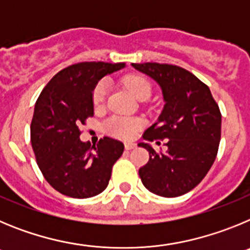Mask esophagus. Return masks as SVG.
Instances as JSON below:
<instances>
[{"instance_id": "34e87169", "label": "esophagus", "mask_w": 250, "mask_h": 250, "mask_svg": "<svg viewBox=\"0 0 250 250\" xmlns=\"http://www.w3.org/2000/svg\"><path fill=\"white\" fill-rule=\"evenodd\" d=\"M136 147V144H134V143H126L125 144V149L126 150H132V149H135Z\"/></svg>"}]
</instances>
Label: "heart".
Here are the masks:
<instances>
[{
    "label": "heart",
    "instance_id": "1",
    "mask_svg": "<svg viewBox=\"0 0 250 250\" xmlns=\"http://www.w3.org/2000/svg\"><path fill=\"white\" fill-rule=\"evenodd\" d=\"M124 86L129 90L130 94L138 100H146L151 94V85L141 75H127L123 79ZM109 92L107 81H100L95 86L92 92V103L95 106H101L106 100ZM143 126V121L136 118H125V116H114L105 123V130L110 135L121 139H131Z\"/></svg>",
    "mask_w": 250,
    "mask_h": 250
}]
</instances>
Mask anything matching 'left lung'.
Here are the masks:
<instances>
[{"label": "left lung", "instance_id": "8db88e82", "mask_svg": "<svg viewBox=\"0 0 250 250\" xmlns=\"http://www.w3.org/2000/svg\"><path fill=\"white\" fill-rule=\"evenodd\" d=\"M132 66L159 83L165 101L158 121L143 138L158 145L165 140L167 151L140 143L150 158L139 175L151 193L180 196L202 182L215 160L222 132L219 106L209 87L185 68L158 62Z\"/></svg>", "mask_w": 250, "mask_h": 250}]
</instances>
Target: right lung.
Here are the masks:
<instances>
[{
	"instance_id": "right-lung-1",
	"label": "right lung",
	"mask_w": 250,
	"mask_h": 250,
	"mask_svg": "<svg viewBox=\"0 0 250 250\" xmlns=\"http://www.w3.org/2000/svg\"><path fill=\"white\" fill-rule=\"evenodd\" d=\"M124 62H79L57 72L43 87L31 121V144L43 178L63 195L85 199L103 193L124 144L100 139L98 145L80 140V126L94 116L92 92L105 75Z\"/></svg>"
}]
</instances>
